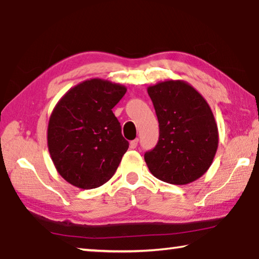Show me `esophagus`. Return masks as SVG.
Masks as SVG:
<instances>
[{
	"mask_svg": "<svg viewBox=\"0 0 259 259\" xmlns=\"http://www.w3.org/2000/svg\"><path fill=\"white\" fill-rule=\"evenodd\" d=\"M137 144H138V139H135V140H131L130 142V148H136L137 147Z\"/></svg>",
	"mask_w": 259,
	"mask_h": 259,
	"instance_id": "34e87169",
	"label": "esophagus"
}]
</instances>
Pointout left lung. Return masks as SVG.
<instances>
[{
	"instance_id": "obj_1",
	"label": "left lung",
	"mask_w": 259,
	"mask_h": 259,
	"mask_svg": "<svg viewBox=\"0 0 259 259\" xmlns=\"http://www.w3.org/2000/svg\"><path fill=\"white\" fill-rule=\"evenodd\" d=\"M159 120L157 145L145 153L153 176L186 185L208 171L218 148V128L202 95L183 80H165L147 88Z\"/></svg>"
}]
</instances>
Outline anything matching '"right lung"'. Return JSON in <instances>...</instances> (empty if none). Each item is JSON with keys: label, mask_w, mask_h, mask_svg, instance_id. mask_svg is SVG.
Instances as JSON below:
<instances>
[{"label": "right lung", "mask_w": 259, "mask_h": 259, "mask_svg": "<svg viewBox=\"0 0 259 259\" xmlns=\"http://www.w3.org/2000/svg\"><path fill=\"white\" fill-rule=\"evenodd\" d=\"M126 88L90 78L69 89L52 111L48 148L56 170L82 190L104 185L115 174L129 147L112 108Z\"/></svg>", "instance_id": "1"}]
</instances>
